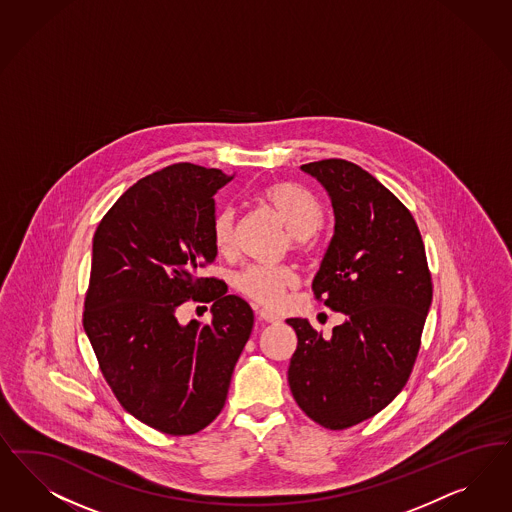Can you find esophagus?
Instances as JSON below:
<instances>
[{
	"mask_svg": "<svg viewBox=\"0 0 512 512\" xmlns=\"http://www.w3.org/2000/svg\"><path fill=\"white\" fill-rule=\"evenodd\" d=\"M256 314H258V318H260L262 322H269V324H277V322L281 320L277 314H273L271 311H267V309H260Z\"/></svg>",
	"mask_w": 512,
	"mask_h": 512,
	"instance_id": "obj_1",
	"label": "esophagus"
}]
</instances>
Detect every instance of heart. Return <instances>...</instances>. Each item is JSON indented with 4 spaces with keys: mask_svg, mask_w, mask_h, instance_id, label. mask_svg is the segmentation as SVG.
<instances>
[{
    "mask_svg": "<svg viewBox=\"0 0 512 512\" xmlns=\"http://www.w3.org/2000/svg\"><path fill=\"white\" fill-rule=\"evenodd\" d=\"M260 201L279 216L290 231V243L296 250L309 245L314 231L324 222L322 203L305 188L292 182H275L262 190ZM237 216L233 209H220L213 220V241L220 254L235 250ZM297 277L286 265H250L235 277V288L258 305L277 309L286 294L296 286Z\"/></svg>",
    "mask_w": 512,
    "mask_h": 512,
    "instance_id": "heart-1",
    "label": "heart"
}]
</instances>
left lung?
I'll return each mask as SVG.
<instances>
[{
	"label": "left lung",
	"mask_w": 512,
	"mask_h": 512,
	"mask_svg": "<svg viewBox=\"0 0 512 512\" xmlns=\"http://www.w3.org/2000/svg\"><path fill=\"white\" fill-rule=\"evenodd\" d=\"M331 199L335 228L313 281L316 299L347 320L330 339L288 318L297 348L288 384L301 411L328 429L380 413L413 371L431 305L426 248L413 215L360 165H301Z\"/></svg>",
	"instance_id": "obj_1"
}]
</instances>
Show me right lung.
Returning a JSON list of instances; mask_svg holds the SVG:
<instances>
[{
    "mask_svg": "<svg viewBox=\"0 0 512 512\" xmlns=\"http://www.w3.org/2000/svg\"><path fill=\"white\" fill-rule=\"evenodd\" d=\"M220 169L175 164L128 188L92 243L83 326L120 405L167 435H192L222 411L254 314L224 282L201 277L216 258ZM188 298L213 302L211 325H181Z\"/></svg>",
    "mask_w": 512,
    "mask_h": 512,
    "instance_id": "right-lung-1",
    "label": "right lung"
}]
</instances>
